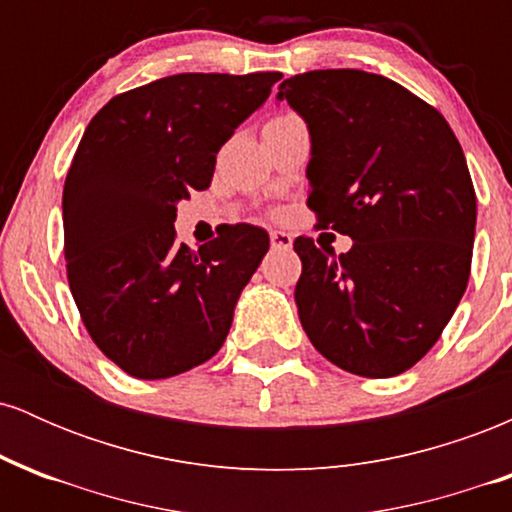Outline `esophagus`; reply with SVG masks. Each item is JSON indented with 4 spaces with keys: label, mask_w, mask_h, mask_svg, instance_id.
<instances>
[{
    "label": "esophagus",
    "mask_w": 512,
    "mask_h": 512,
    "mask_svg": "<svg viewBox=\"0 0 512 512\" xmlns=\"http://www.w3.org/2000/svg\"><path fill=\"white\" fill-rule=\"evenodd\" d=\"M269 240H272V248H279V250H289L293 245V238L289 236V233L284 231H272V236H269Z\"/></svg>",
    "instance_id": "esophagus-1"
}]
</instances>
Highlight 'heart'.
Wrapping results in <instances>:
<instances>
[{
	"instance_id": "obj_1",
	"label": "heart",
	"mask_w": 512,
	"mask_h": 512,
	"mask_svg": "<svg viewBox=\"0 0 512 512\" xmlns=\"http://www.w3.org/2000/svg\"><path fill=\"white\" fill-rule=\"evenodd\" d=\"M291 120H298L296 115H279V117H274L272 122H291Z\"/></svg>"
}]
</instances>
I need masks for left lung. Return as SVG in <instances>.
<instances>
[{
	"label": "left lung",
	"instance_id": "1",
	"mask_svg": "<svg viewBox=\"0 0 512 512\" xmlns=\"http://www.w3.org/2000/svg\"><path fill=\"white\" fill-rule=\"evenodd\" d=\"M310 132L308 207L349 252L296 238L301 325L334 366L392 378L428 354L472 267L477 195L445 117L361 69H315L279 86Z\"/></svg>",
	"mask_w": 512,
	"mask_h": 512
}]
</instances>
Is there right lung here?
<instances>
[{
	"instance_id": "obj_1",
	"label": "right lung",
	"mask_w": 512,
	"mask_h": 512,
	"mask_svg": "<svg viewBox=\"0 0 512 512\" xmlns=\"http://www.w3.org/2000/svg\"><path fill=\"white\" fill-rule=\"evenodd\" d=\"M279 79L173 74L120 93L88 122L62 192L67 279L93 342L134 378L185 373L226 342L267 231L236 223L190 250L173 223Z\"/></svg>"
}]
</instances>
